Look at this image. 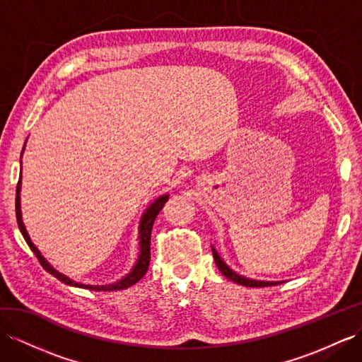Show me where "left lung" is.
I'll list each match as a JSON object with an SVG mask.
<instances>
[{"mask_svg":"<svg viewBox=\"0 0 362 362\" xmlns=\"http://www.w3.org/2000/svg\"><path fill=\"white\" fill-rule=\"evenodd\" d=\"M212 255H214V262L218 267V271L223 274L226 278H229L230 281H234L237 284H242L246 287H266V286H275V284H280L281 281H258V280H251V278H246L235 274L233 269H229V266L221 260L220 255L217 254V251L214 247H212Z\"/></svg>","mask_w":362,"mask_h":362,"instance_id":"obj_1","label":"left lung"}]
</instances>
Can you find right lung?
I'll use <instances>...</instances> for the list:
<instances>
[{
	"label": "right lung",
	"mask_w": 362,
	"mask_h": 362,
	"mask_svg": "<svg viewBox=\"0 0 362 362\" xmlns=\"http://www.w3.org/2000/svg\"><path fill=\"white\" fill-rule=\"evenodd\" d=\"M24 151V150H23ZM20 191H21V175H20V180H18V185H16V199H15V211H16V221H18V226H20V230L21 234L24 237V240L27 242V245H29V247L33 251V254L36 255V258H38V262L41 263V266L44 267L45 271H47L49 274H52L54 278H58L59 281L66 283L69 286H75V287H84V289H88V291H122V289H127V287L136 284L141 278L146 274L148 271V266H150V240H151V229H153V225H154V220L157 217V214L162 211L163 205L166 203V200H168V194H165V196H160L159 199H156V202H153L150 206L146 208V211L144 212V216L141 218V226H139V245H141V251H139V258L136 264L133 266V269L129 274H127L122 280H117L115 283L111 284H105V286H91V284H82V283H76L73 281L71 278H69L67 275H64L61 272H58L54 267L45 260V258L41 255V252L38 251V247H36L32 240L29 237V234H27L25 230V226L23 223V216H21V199H20Z\"/></svg>",
	"instance_id": "obj_1"
}]
</instances>
